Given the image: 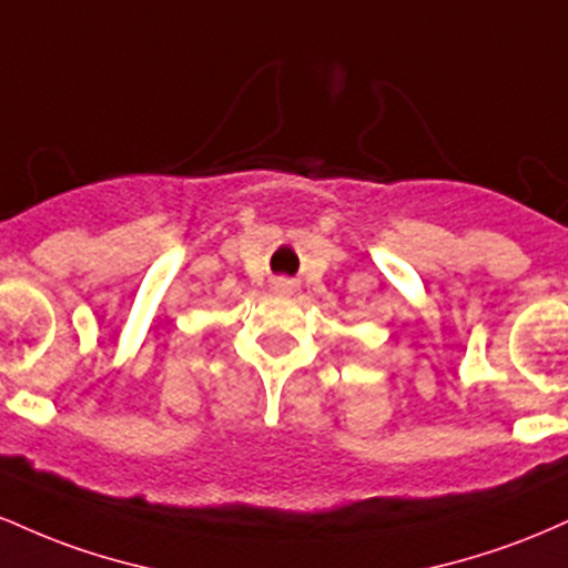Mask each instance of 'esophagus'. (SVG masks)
Masks as SVG:
<instances>
[{
    "label": "esophagus",
    "instance_id": "34e87169",
    "mask_svg": "<svg viewBox=\"0 0 568 568\" xmlns=\"http://www.w3.org/2000/svg\"><path fill=\"white\" fill-rule=\"evenodd\" d=\"M272 288H275V293H285V296H288V293H293L296 285H293V280L277 277V280H272Z\"/></svg>",
    "mask_w": 568,
    "mask_h": 568
}]
</instances>
